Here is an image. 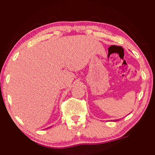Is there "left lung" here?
<instances>
[{
  "label": "left lung",
  "mask_w": 155,
  "mask_h": 155,
  "mask_svg": "<svg viewBox=\"0 0 155 155\" xmlns=\"http://www.w3.org/2000/svg\"><path fill=\"white\" fill-rule=\"evenodd\" d=\"M118 120H113V121L114 122V121H117Z\"/></svg>",
  "instance_id": "8db88e82"
}]
</instances>
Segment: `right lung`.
I'll list each match as a JSON object with an SVG mask.
<instances>
[{"label":"right lung","mask_w":155,"mask_h":155,"mask_svg":"<svg viewBox=\"0 0 155 155\" xmlns=\"http://www.w3.org/2000/svg\"><path fill=\"white\" fill-rule=\"evenodd\" d=\"M51 126H50V127H48V128H51Z\"/></svg>","instance_id":"1"}]
</instances>
